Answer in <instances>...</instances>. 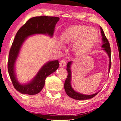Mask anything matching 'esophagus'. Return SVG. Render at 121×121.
I'll return each mask as SVG.
<instances>
[{
  "label": "esophagus",
  "instance_id": "34e87169",
  "mask_svg": "<svg viewBox=\"0 0 121 121\" xmlns=\"http://www.w3.org/2000/svg\"><path fill=\"white\" fill-rule=\"evenodd\" d=\"M66 61L65 60H64V59H62V60H61L60 61V62H59V66H60V67H62V68H64L65 67V65H66Z\"/></svg>",
  "mask_w": 121,
  "mask_h": 121
}]
</instances>
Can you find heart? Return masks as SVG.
<instances>
[{"mask_svg": "<svg viewBox=\"0 0 121 121\" xmlns=\"http://www.w3.org/2000/svg\"><path fill=\"white\" fill-rule=\"evenodd\" d=\"M61 41L63 43L74 42L73 52L76 56H82L87 53L96 45L100 39L98 31L90 26H72L63 32ZM57 47L62 48L60 42Z\"/></svg>", "mask_w": 121, "mask_h": 121, "instance_id": "b5f03b06", "label": "heart"}]
</instances>
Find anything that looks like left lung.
I'll list each match as a JSON object with an SVG mask.
<instances>
[{
	"instance_id": "8db88e82",
	"label": "left lung",
	"mask_w": 121,
	"mask_h": 121,
	"mask_svg": "<svg viewBox=\"0 0 121 121\" xmlns=\"http://www.w3.org/2000/svg\"><path fill=\"white\" fill-rule=\"evenodd\" d=\"M102 39V45L101 47L103 48V50H104L106 52L109 57V65H108V72H110V70L111 66V48L110 45L109 43L108 39L106 37L103 30L100 27ZM72 64V62H69L67 65V70L68 72V76L67 79L64 82V89H65V92L67 93L68 96L70 97L75 100H88V99H91L98 94L99 92L95 93L92 95H85L79 92L76 91L72 88V85H71V78H72V72H71V65Z\"/></svg>"
}]
</instances>
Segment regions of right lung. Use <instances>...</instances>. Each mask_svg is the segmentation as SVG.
Segmentation results:
<instances>
[{
    "label": "right lung",
    "mask_w": 121,
    "mask_h": 121,
    "mask_svg": "<svg viewBox=\"0 0 121 121\" xmlns=\"http://www.w3.org/2000/svg\"><path fill=\"white\" fill-rule=\"evenodd\" d=\"M59 17L54 16H36L30 19L16 33L9 52L8 70L15 89L21 94L36 95L42 90L48 76L58 68V60H52L44 64L32 80L20 84L16 77L15 65L23 43L29 36L36 34L47 35L52 37Z\"/></svg>",
    "instance_id": "obj_1"
}]
</instances>
